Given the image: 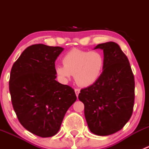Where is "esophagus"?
Returning a JSON list of instances; mask_svg holds the SVG:
<instances>
[{"label": "esophagus", "instance_id": "34e87169", "mask_svg": "<svg viewBox=\"0 0 149 149\" xmlns=\"http://www.w3.org/2000/svg\"><path fill=\"white\" fill-rule=\"evenodd\" d=\"M75 93H76V97H78L79 94L80 93V89H79V88H75Z\"/></svg>", "mask_w": 149, "mask_h": 149}]
</instances>
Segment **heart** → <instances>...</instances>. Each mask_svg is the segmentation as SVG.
<instances>
[{"mask_svg": "<svg viewBox=\"0 0 149 149\" xmlns=\"http://www.w3.org/2000/svg\"><path fill=\"white\" fill-rule=\"evenodd\" d=\"M63 65L55 68V73L63 81L74 76L75 81L81 87L94 85L101 76L104 68V57L99 51L70 49L63 57Z\"/></svg>", "mask_w": 149, "mask_h": 149, "instance_id": "b5f03b06", "label": "heart"}]
</instances>
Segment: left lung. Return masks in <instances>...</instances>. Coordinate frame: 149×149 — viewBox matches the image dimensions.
Returning <instances> with one entry per match:
<instances>
[{"label":"left lung","mask_w":149,"mask_h":149,"mask_svg":"<svg viewBox=\"0 0 149 149\" xmlns=\"http://www.w3.org/2000/svg\"><path fill=\"white\" fill-rule=\"evenodd\" d=\"M104 68L94 85L82 88L79 99L84 104L88 128L97 136H109L120 130L128 122L135 100L134 76L127 56L117 43L99 44Z\"/></svg>","instance_id":"1"}]
</instances>
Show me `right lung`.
Here are the masks:
<instances>
[{
	"mask_svg": "<svg viewBox=\"0 0 149 149\" xmlns=\"http://www.w3.org/2000/svg\"><path fill=\"white\" fill-rule=\"evenodd\" d=\"M63 49L33 45L24 50L10 70L9 91L18 120L42 138L58 133L66 112L76 100L73 88L55 80V62Z\"/></svg>",
	"mask_w": 149,
	"mask_h": 149,
	"instance_id": "1",
	"label": "right lung"
}]
</instances>
